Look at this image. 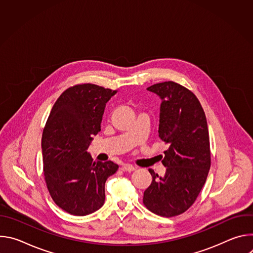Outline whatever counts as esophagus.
<instances>
[{
	"mask_svg": "<svg viewBox=\"0 0 253 253\" xmlns=\"http://www.w3.org/2000/svg\"><path fill=\"white\" fill-rule=\"evenodd\" d=\"M122 170L126 171V172H132L135 170V167L132 165H129V164H125L122 166Z\"/></svg>",
	"mask_w": 253,
	"mask_h": 253,
	"instance_id": "esophagus-1",
	"label": "esophagus"
}]
</instances>
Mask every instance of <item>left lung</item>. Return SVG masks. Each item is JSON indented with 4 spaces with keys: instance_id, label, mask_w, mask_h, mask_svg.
<instances>
[{
    "instance_id": "1",
    "label": "left lung",
    "mask_w": 253,
    "mask_h": 253,
    "mask_svg": "<svg viewBox=\"0 0 253 253\" xmlns=\"http://www.w3.org/2000/svg\"><path fill=\"white\" fill-rule=\"evenodd\" d=\"M161 100L159 138L167 144L159 177L149 169L151 185L144 191L143 203L151 212L173 216L185 212L196 200L210 169V143L207 121L197 97L173 81L147 88Z\"/></svg>"
}]
</instances>
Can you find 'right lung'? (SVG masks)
Masks as SVG:
<instances>
[{
  "mask_svg": "<svg viewBox=\"0 0 253 253\" xmlns=\"http://www.w3.org/2000/svg\"><path fill=\"white\" fill-rule=\"evenodd\" d=\"M117 90L78 84L55 102L42 135L44 177L54 202L64 211L85 216L101 208L105 182L118 170L112 161H93L87 152L101 130L106 103Z\"/></svg>",
  "mask_w": 253,
  "mask_h": 253,
  "instance_id": "1",
  "label": "right lung"
}]
</instances>
